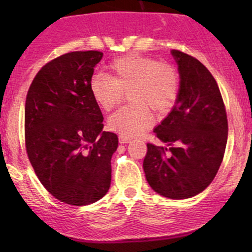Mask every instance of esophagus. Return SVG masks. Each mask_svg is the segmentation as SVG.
Returning a JSON list of instances; mask_svg holds the SVG:
<instances>
[{
  "instance_id": "esophagus-1",
  "label": "esophagus",
  "mask_w": 252,
  "mask_h": 252,
  "mask_svg": "<svg viewBox=\"0 0 252 252\" xmlns=\"http://www.w3.org/2000/svg\"><path fill=\"white\" fill-rule=\"evenodd\" d=\"M132 139L130 137H126V136H123V135H119V142L120 143H129Z\"/></svg>"
}]
</instances>
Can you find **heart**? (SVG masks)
Wrapping results in <instances>:
<instances>
[{
	"instance_id": "b5f03b06",
	"label": "heart",
	"mask_w": 252,
	"mask_h": 252,
	"mask_svg": "<svg viewBox=\"0 0 252 252\" xmlns=\"http://www.w3.org/2000/svg\"><path fill=\"white\" fill-rule=\"evenodd\" d=\"M108 75H95L89 89L103 111H111L124 101L125 93H129L132 104L119 109L108 122L110 129L120 135H139L153 125L151 110L163 116L177 104L180 77L170 64L141 55H126L110 63Z\"/></svg>"
}]
</instances>
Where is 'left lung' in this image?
<instances>
[{"instance_id":"8db88e82","label":"left lung","mask_w":252,"mask_h":252,"mask_svg":"<svg viewBox=\"0 0 252 252\" xmlns=\"http://www.w3.org/2000/svg\"><path fill=\"white\" fill-rule=\"evenodd\" d=\"M180 73L177 104L154 129L170 148L147 143L143 170L155 191L172 199L199 194L211 184L225 155L228 122L216 79L198 60L172 51Z\"/></svg>"}]
</instances>
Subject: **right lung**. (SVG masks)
Returning a JSON list of instances; mask_svg holds the SVG:
<instances>
[{"label": "right lung", "instance_id": "1", "mask_svg": "<svg viewBox=\"0 0 252 252\" xmlns=\"http://www.w3.org/2000/svg\"><path fill=\"white\" fill-rule=\"evenodd\" d=\"M97 50L72 51L43 65L26 95L25 147L36 177L61 202L88 205L111 184L118 136L102 132L103 116L92 97Z\"/></svg>", "mask_w": 252, "mask_h": 252}]
</instances>
